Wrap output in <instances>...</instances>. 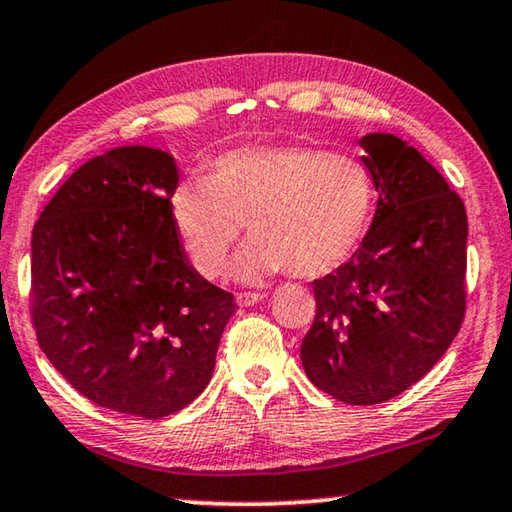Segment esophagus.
<instances>
[{"label": "esophagus", "mask_w": 512, "mask_h": 512, "mask_svg": "<svg viewBox=\"0 0 512 512\" xmlns=\"http://www.w3.org/2000/svg\"><path fill=\"white\" fill-rule=\"evenodd\" d=\"M266 296L264 293H237V305L239 307H253V305H257V302H262Z\"/></svg>", "instance_id": "esophagus-1"}]
</instances>
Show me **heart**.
<instances>
[{
    "label": "heart",
    "instance_id": "obj_1",
    "mask_svg": "<svg viewBox=\"0 0 512 512\" xmlns=\"http://www.w3.org/2000/svg\"><path fill=\"white\" fill-rule=\"evenodd\" d=\"M372 207L375 185L359 160L305 144L228 151L169 198L173 230L207 280L225 273L246 225L237 275L248 282L334 273L357 253Z\"/></svg>",
    "mask_w": 512,
    "mask_h": 512
}]
</instances>
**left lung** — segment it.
Wrapping results in <instances>:
<instances>
[{
	"mask_svg": "<svg viewBox=\"0 0 512 512\" xmlns=\"http://www.w3.org/2000/svg\"><path fill=\"white\" fill-rule=\"evenodd\" d=\"M359 144L377 210L357 253L311 282L316 318L300 359L320 391L368 406L420 381L461 329L467 214L438 169L400 137L370 133Z\"/></svg>",
	"mask_w": 512,
	"mask_h": 512,
	"instance_id": "8db88e82",
	"label": "left lung"
}]
</instances>
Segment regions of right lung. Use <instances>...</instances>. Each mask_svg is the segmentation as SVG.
<instances>
[{
	"instance_id": "add662e5",
	"label": "right lung",
	"mask_w": 512,
	"mask_h": 512,
	"mask_svg": "<svg viewBox=\"0 0 512 512\" xmlns=\"http://www.w3.org/2000/svg\"><path fill=\"white\" fill-rule=\"evenodd\" d=\"M178 167L119 146L69 176L31 237V316L42 352L103 409L167 418L210 384L232 293L189 264L169 198Z\"/></svg>"
}]
</instances>
